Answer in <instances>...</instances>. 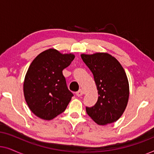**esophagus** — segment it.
Segmentation results:
<instances>
[{"instance_id": "34e87169", "label": "esophagus", "mask_w": 154, "mask_h": 154, "mask_svg": "<svg viewBox=\"0 0 154 154\" xmlns=\"http://www.w3.org/2000/svg\"><path fill=\"white\" fill-rule=\"evenodd\" d=\"M83 90H82L81 89H80L79 91L75 92V94H76V96H78V97L82 96V95H83Z\"/></svg>"}]
</instances>
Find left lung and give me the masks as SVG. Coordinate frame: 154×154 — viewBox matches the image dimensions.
<instances>
[{"instance_id":"obj_1","label":"left lung","mask_w":154,"mask_h":154,"mask_svg":"<svg viewBox=\"0 0 154 154\" xmlns=\"http://www.w3.org/2000/svg\"><path fill=\"white\" fill-rule=\"evenodd\" d=\"M81 58L93 74L99 94L94 106H86V112L98 125L116 121L125 111L129 98V83L125 70L108 53L82 54Z\"/></svg>"}]
</instances>
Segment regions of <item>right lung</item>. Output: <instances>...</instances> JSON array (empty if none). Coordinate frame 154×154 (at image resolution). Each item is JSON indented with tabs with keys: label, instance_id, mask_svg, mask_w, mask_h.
Here are the masks:
<instances>
[{
	"label": "right lung",
	"instance_id": "obj_1",
	"mask_svg": "<svg viewBox=\"0 0 154 154\" xmlns=\"http://www.w3.org/2000/svg\"><path fill=\"white\" fill-rule=\"evenodd\" d=\"M74 57V54L51 48L40 53L29 66L24 82V98L40 119L50 121L66 109L73 94L67 88L62 71Z\"/></svg>",
	"mask_w": 154,
	"mask_h": 154
}]
</instances>
